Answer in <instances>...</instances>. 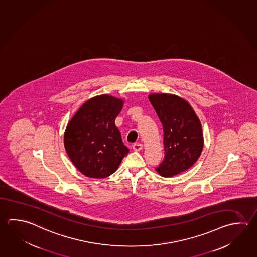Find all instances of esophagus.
Instances as JSON below:
<instances>
[{
  "instance_id": "34e87169",
  "label": "esophagus",
  "mask_w": 257,
  "mask_h": 257,
  "mask_svg": "<svg viewBox=\"0 0 257 257\" xmlns=\"http://www.w3.org/2000/svg\"><path fill=\"white\" fill-rule=\"evenodd\" d=\"M133 150L135 151H140V150H143V145L140 144V143H136L133 145Z\"/></svg>"
}]
</instances>
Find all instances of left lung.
<instances>
[{
  "instance_id": "obj_1",
  "label": "left lung",
  "mask_w": 257,
  "mask_h": 257,
  "mask_svg": "<svg viewBox=\"0 0 257 257\" xmlns=\"http://www.w3.org/2000/svg\"><path fill=\"white\" fill-rule=\"evenodd\" d=\"M163 126L165 158L156 168L165 178H172L191 168L200 157L204 136L200 119L186 99L168 93L149 95Z\"/></svg>"
}]
</instances>
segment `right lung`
<instances>
[{"instance_id": "add662e5", "label": "right lung", "mask_w": 257, "mask_h": 257, "mask_svg": "<svg viewBox=\"0 0 257 257\" xmlns=\"http://www.w3.org/2000/svg\"><path fill=\"white\" fill-rule=\"evenodd\" d=\"M123 105L122 98L111 95L95 96L79 107L66 126V152L86 177L107 178L128 153L115 125Z\"/></svg>"}]
</instances>
